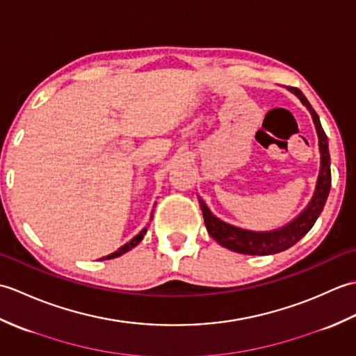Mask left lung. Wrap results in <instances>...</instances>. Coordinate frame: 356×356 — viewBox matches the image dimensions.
<instances>
[{
    "instance_id": "obj_1",
    "label": "left lung",
    "mask_w": 356,
    "mask_h": 356,
    "mask_svg": "<svg viewBox=\"0 0 356 356\" xmlns=\"http://www.w3.org/2000/svg\"><path fill=\"white\" fill-rule=\"evenodd\" d=\"M291 92L297 95L301 99V102L306 105L307 110L311 111L314 124L316 127V133H318L321 168H320L318 180H316L315 194L311 203L307 205V208L297 218H295V220H292L289 225L283 226L282 229L270 231V232H252V231L240 229V228H236V226L225 223L220 220V218L213 216V213H211L208 207L205 205V202L199 197V203L203 213V220H205L209 236L213 237L217 243L231 249L234 252L248 254V255H270V254H278L282 251H286V249L293 246L300 238H303L306 234L311 231V228L316 222V218L320 217L324 205H326L327 195L330 191V180H332L327 136L323 130L318 115H316L315 110L312 108V105L307 102L305 95L301 93L297 87H291Z\"/></svg>"
}]
</instances>
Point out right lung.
Wrapping results in <instances>:
<instances>
[{
    "instance_id": "obj_1",
    "label": "right lung",
    "mask_w": 356,
    "mask_h": 356,
    "mask_svg": "<svg viewBox=\"0 0 356 356\" xmlns=\"http://www.w3.org/2000/svg\"><path fill=\"white\" fill-rule=\"evenodd\" d=\"M151 217H153V214H151ZM145 232H147V228H143V229L138 234V236H136L134 238H131V240L128 241V243H125L124 246H120L116 252H113V254H110V255H107V257H104V260L116 259V257H119V255H122V254L128 252V251H130V249H133L134 246H138L139 241L143 238V236H145Z\"/></svg>"
}]
</instances>
